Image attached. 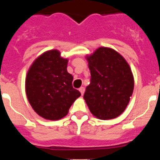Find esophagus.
<instances>
[{
  "label": "esophagus",
  "instance_id": "1",
  "mask_svg": "<svg viewBox=\"0 0 160 160\" xmlns=\"http://www.w3.org/2000/svg\"><path fill=\"white\" fill-rule=\"evenodd\" d=\"M79 91H80V93H81L82 95H83V94H84V92H85L84 87H80V88H79Z\"/></svg>",
  "mask_w": 160,
  "mask_h": 160
}]
</instances>
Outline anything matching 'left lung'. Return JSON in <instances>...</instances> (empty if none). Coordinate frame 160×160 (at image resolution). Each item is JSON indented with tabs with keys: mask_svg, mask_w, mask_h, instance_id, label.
<instances>
[{
	"mask_svg": "<svg viewBox=\"0 0 160 160\" xmlns=\"http://www.w3.org/2000/svg\"><path fill=\"white\" fill-rule=\"evenodd\" d=\"M86 58L91 78L83 98L90 111L99 119L117 118L127 108L134 90V76L129 64L109 47L98 48Z\"/></svg>",
	"mask_w": 160,
	"mask_h": 160,
	"instance_id": "obj_1",
	"label": "left lung"
}]
</instances>
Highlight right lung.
<instances>
[{
	"label": "right lung",
	"mask_w": 160,
	"mask_h": 160,
	"mask_svg": "<svg viewBox=\"0 0 160 160\" xmlns=\"http://www.w3.org/2000/svg\"><path fill=\"white\" fill-rule=\"evenodd\" d=\"M68 58L58 49L38 56L25 78V93L33 111L45 119L64 118L81 93L73 88V76L67 72Z\"/></svg>",
	"instance_id": "obj_1"
}]
</instances>
